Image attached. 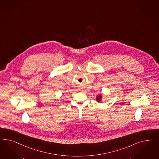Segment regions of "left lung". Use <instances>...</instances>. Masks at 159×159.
<instances>
[{"label": "left lung", "instance_id": "8db88e82", "mask_svg": "<svg viewBox=\"0 0 159 159\" xmlns=\"http://www.w3.org/2000/svg\"><path fill=\"white\" fill-rule=\"evenodd\" d=\"M102 96L101 94H99L98 96L96 97V100H97V102H98L102 101Z\"/></svg>", "mask_w": 159, "mask_h": 159}]
</instances>
